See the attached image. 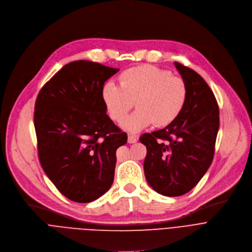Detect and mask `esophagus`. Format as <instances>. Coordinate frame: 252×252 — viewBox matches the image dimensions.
<instances>
[{"instance_id":"34e87169","label":"esophagus","mask_w":252,"mask_h":252,"mask_svg":"<svg viewBox=\"0 0 252 252\" xmlns=\"http://www.w3.org/2000/svg\"><path fill=\"white\" fill-rule=\"evenodd\" d=\"M137 138H136V136H134V135H131V134H129L128 135V143H130V144H133V143H136L137 142Z\"/></svg>"}]
</instances>
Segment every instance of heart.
Wrapping results in <instances>:
<instances>
[{
    "label": "heart",
    "instance_id": "heart-1",
    "mask_svg": "<svg viewBox=\"0 0 252 252\" xmlns=\"http://www.w3.org/2000/svg\"><path fill=\"white\" fill-rule=\"evenodd\" d=\"M119 84L107 82L102 97L110 117L116 122L124 120L136 101L138 109L123 124L131 132L153 123L156 127L170 125L179 118L187 103L185 80L154 65L126 69L119 75Z\"/></svg>",
    "mask_w": 252,
    "mask_h": 252
}]
</instances>
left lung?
Returning <instances> with one entry per match:
<instances>
[{
    "label": "left lung",
    "instance_id": "8db88e82",
    "mask_svg": "<svg viewBox=\"0 0 252 252\" xmlns=\"http://www.w3.org/2000/svg\"><path fill=\"white\" fill-rule=\"evenodd\" d=\"M188 87L186 106L164 129L145 133L144 171L157 192L179 196L189 192L210 168L220 127V109L214 92L193 69L175 63Z\"/></svg>",
    "mask_w": 252,
    "mask_h": 252
}]
</instances>
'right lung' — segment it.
Masks as SVG:
<instances>
[{
    "mask_svg": "<svg viewBox=\"0 0 252 252\" xmlns=\"http://www.w3.org/2000/svg\"><path fill=\"white\" fill-rule=\"evenodd\" d=\"M118 70L89 61L69 63L35 100L39 163L57 189L76 203L93 202L110 189L116 150L127 142L106 114L102 97L105 81Z\"/></svg>",
    "mask_w": 252,
    "mask_h": 252,
    "instance_id": "right-lung-1",
    "label": "right lung"
}]
</instances>
